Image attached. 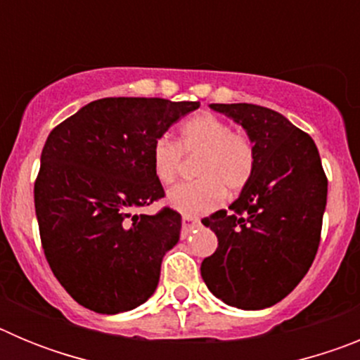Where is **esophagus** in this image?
<instances>
[{
	"label": "esophagus",
	"instance_id": "1",
	"mask_svg": "<svg viewBox=\"0 0 360 360\" xmlns=\"http://www.w3.org/2000/svg\"><path fill=\"white\" fill-rule=\"evenodd\" d=\"M200 225V219L198 218H193V216H184L182 218V234L184 236H187L191 231L195 227H198Z\"/></svg>",
	"mask_w": 360,
	"mask_h": 360
}]
</instances>
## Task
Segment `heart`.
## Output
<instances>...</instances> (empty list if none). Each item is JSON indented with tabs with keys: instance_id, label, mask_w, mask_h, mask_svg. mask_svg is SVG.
I'll use <instances>...</instances> for the list:
<instances>
[{
	"instance_id": "b5f03b06",
	"label": "heart",
	"mask_w": 360,
	"mask_h": 360,
	"mask_svg": "<svg viewBox=\"0 0 360 360\" xmlns=\"http://www.w3.org/2000/svg\"><path fill=\"white\" fill-rule=\"evenodd\" d=\"M184 155H200L195 165L198 180L173 187L167 203L186 216L211 212L224 202L225 191L238 195L250 182L256 149L249 135L232 131L231 124L212 113H198L180 126L178 142L158 136L151 148L153 171L164 186L180 174Z\"/></svg>"
}]
</instances>
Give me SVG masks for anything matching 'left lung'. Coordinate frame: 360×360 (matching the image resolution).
Masks as SVG:
<instances>
[{"label": "left lung", "mask_w": 360, "mask_h": 360, "mask_svg": "<svg viewBox=\"0 0 360 360\" xmlns=\"http://www.w3.org/2000/svg\"><path fill=\"white\" fill-rule=\"evenodd\" d=\"M211 108L243 126L256 167L231 212L202 219L214 231L218 249L200 270L224 303L262 310L287 297L314 263L328 180L316 142L281 113L247 103Z\"/></svg>", "instance_id": "obj_1"}]
</instances>
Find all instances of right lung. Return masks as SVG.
<instances>
[{
  "label": "right lung",
  "instance_id": "right-lung-1",
  "mask_svg": "<svg viewBox=\"0 0 360 360\" xmlns=\"http://www.w3.org/2000/svg\"><path fill=\"white\" fill-rule=\"evenodd\" d=\"M195 101L106 97L50 131L34 184L41 245L57 281L97 314L141 307L157 290L162 257L180 240L169 207L133 214L164 198L151 148Z\"/></svg>",
  "mask_w": 360,
  "mask_h": 360
}]
</instances>
